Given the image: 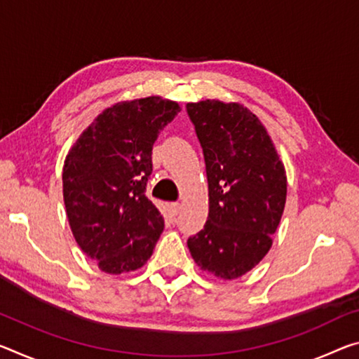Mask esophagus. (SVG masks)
Returning a JSON list of instances; mask_svg holds the SVG:
<instances>
[{"instance_id": "esophagus-1", "label": "esophagus", "mask_w": 359, "mask_h": 359, "mask_svg": "<svg viewBox=\"0 0 359 359\" xmlns=\"http://www.w3.org/2000/svg\"><path fill=\"white\" fill-rule=\"evenodd\" d=\"M180 204L179 203H170L169 204V212H170V215H172V217H175V215H177L179 212H180Z\"/></svg>"}]
</instances>
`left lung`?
Masks as SVG:
<instances>
[{"mask_svg": "<svg viewBox=\"0 0 359 359\" xmlns=\"http://www.w3.org/2000/svg\"><path fill=\"white\" fill-rule=\"evenodd\" d=\"M200 140L209 185L204 229L189 238L203 270L235 280L271 248L286 204L284 166L259 118L238 104H187Z\"/></svg>", "mask_w": 359, "mask_h": 359, "instance_id": "obj_1", "label": "left lung"}]
</instances>
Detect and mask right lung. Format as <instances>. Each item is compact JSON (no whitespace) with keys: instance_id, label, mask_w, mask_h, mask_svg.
<instances>
[{"instance_id":"obj_1","label":"right lung","mask_w":359,"mask_h":359,"mask_svg":"<svg viewBox=\"0 0 359 359\" xmlns=\"http://www.w3.org/2000/svg\"><path fill=\"white\" fill-rule=\"evenodd\" d=\"M159 97L121 102L94 119L64 164V201L78 246L111 275L145 265L164 220L149 198L151 150L177 116Z\"/></svg>"}]
</instances>
